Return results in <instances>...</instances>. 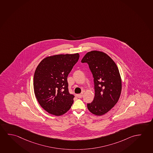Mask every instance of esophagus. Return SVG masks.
I'll return each mask as SVG.
<instances>
[{"mask_svg":"<svg viewBox=\"0 0 153 153\" xmlns=\"http://www.w3.org/2000/svg\"><path fill=\"white\" fill-rule=\"evenodd\" d=\"M76 97H78V98H81L83 97V94H77V95H76Z\"/></svg>","mask_w":153,"mask_h":153,"instance_id":"1","label":"esophagus"}]
</instances>
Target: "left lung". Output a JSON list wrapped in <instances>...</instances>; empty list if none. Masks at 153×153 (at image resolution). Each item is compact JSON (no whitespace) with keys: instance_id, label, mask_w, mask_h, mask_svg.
Returning a JSON list of instances; mask_svg holds the SVG:
<instances>
[{"instance_id":"8db88e82","label":"left lung","mask_w":153,"mask_h":153,"mask_svg":"<svg viewBox=\"0 0 153 153\" xmlns=\"http://www.w3.org/2000/svg\"><path fill=\"white\" fill-rule=\"evenodd\" d=\"M81 62L88 64L95 85V97L88 104V109L101 116L112 109L120 97L122 80L119 68L107 54L97 51L87 53Z\"/></svg>"}]
</instances>
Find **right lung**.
<instances>
[{"mask_svg": "<svg viewBox=\"0 0 153 153\" xmlns=\"http://www.w3.org/2000/svg\"><path fill=\"white\" fill-rule=\"evenodd\" d=\"M79 53L48 56L37 66L33 89L39 104L49 114L60 116L70 109L74 96L68 92V76Z\"/></svg>", "mask_w": 153, "mask_h": 153, "instance_id": "right-lung-1", "label": "right lung"}]
</instances>
